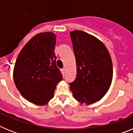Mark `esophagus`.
Wrapping results in <instances>:
<instances>
[{
  "instance_id": "obj_1",
  "label": "esophagus",
  "mask_w": 133,
  "mask_h": 133,
  "mask_svg": "<svg viewBox=\"0 0 133 133\" xmlns=\"http://www.w3.org/2000/svg\"><path fill=\"white\" fill-rule=\"evenodd\" d=\"M61 71H62V73H63V75H64V74H65V69H62Z\"/></svg>"
}]
</instances>
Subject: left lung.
Returning <instances> with one entry per match:
<instances>
[{"label":"left lung","instance_id":"left-lung-1","mask_svg":"<svg viewBox=\"0 0 133 133\" xmlns=\"http://www.w3.org/2000/svg\"><path fill=\"white\" fill-rule=\"evenodd\" d=\"M77 64V76L69 83L75 98L90 104L98 101L109 90L112 79L110 54L101 41L81 30L70 33Z\"/></svg>","mask_w":133,"mask_h":133}]
</instances>
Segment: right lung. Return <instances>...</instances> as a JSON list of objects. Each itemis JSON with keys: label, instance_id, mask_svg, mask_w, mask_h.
Returning <instances> with one entry per match:
<instances>
[{"label": "right lung", "instance_id": "add662e5", "mask_svg": "<svg viewBox=\"0 0 133 133\" xmlns=\"http://www.w3.org/2000/svg\"><path fill=\"white\" fill-rule=\"evenodd\" d=\"M56 36L50 32L36 35L24 45L15 63V85L34 104L44 105L52 99L56 84L63 78L54 52Z\"/></svg>", "mask_w": 133, "mask_h": 133}]
</instances>
